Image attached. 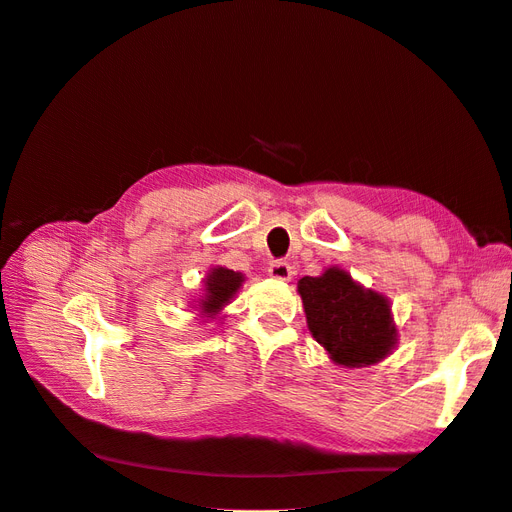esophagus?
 <instances>
[{"instance_id":"obj_1","label":"esophagus","mask_w":512,"mask_h":512,"mask_svg":"<svg viewBox=\"0 0 512 512\" xmlns=\"http://www.w3.org/2000/svg\"><path fill=\"white\" fill-rule=\"evenodd\" d=\"M268 274L277 281H290L292 279V266L285 264V261H274L268 268Z\"/></svg>"}]
</instances>
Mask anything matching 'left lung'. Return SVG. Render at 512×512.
Wrapping results in <instances>:
<instances>
[{"instance_id":"1","label":"left lung","mask_w":512,"mask_h":512,"mask_svg":"<svg viewBox=\"0 0 512 512\" xmlns=\"http://www.w3.org/2000/svg\"><path fill=\"white\" fill-rule=\"evenodd\" d=\"M309 333L342 368H368L381 363L398 346L389 298L370 290L339 266L320 277L298 281Z\"/></svg>"}]
</instances>
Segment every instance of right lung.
I'll return each mask as SVG.
<instances>
[{"mask_svg":"<svg viewBox=\"0 0 512 512\" xmlns=\"http://www.w3.org/2000/svg\"><path fill=\"white\" fill-rule=\"evenodd\" d=\"M244 281L246 277L242 272H235L225 266H214L203 279L199 298H194L190 307L201 320H222L225 318L222 316L225 307L235 298V294L240 292Z\"/></svg>","mask_w":512,"mask_h":512,"instance_id":"obj_1","label":"right lung"}]
</instances>
